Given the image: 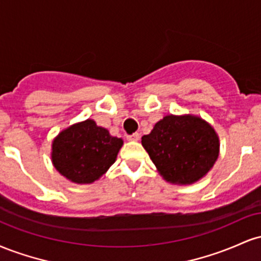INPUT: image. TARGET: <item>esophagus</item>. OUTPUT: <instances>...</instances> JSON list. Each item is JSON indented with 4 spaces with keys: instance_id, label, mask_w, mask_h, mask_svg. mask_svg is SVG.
Masks as SVG:
<instances>
[{
    "instance_id": "1",
    "label": "esophagus",
    "mask_w": 261,
    "mask_h": 261,
    "mask_svg": "<svg viewBox=\"0 0 261 261\" xmlns=\"http://www.w3.org/2000/svg\"><path fill=\"white\" fill-rule=\"evenodd\" d=\"M126 139H127V141H133V142H135V141H139L140 140V134L128 135Z\"/></svg>"
}]
</instances>
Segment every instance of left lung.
Wrapping results in <instances>:
<instances>
[{
    "label": "left lung",
    "instance_id": "obj_1",
    "mask_svg": "<svg viewBox=\"0 0 261 261\" xmlns=\"http://www.w3.org/2000/svg\"><path fill=\"white\" fill-rule=\"evenodd\" d=\"M162 178L190 185L202 179L220 154V139L202 118L191 114L166 115L141 140Z\"/></svg>",
    "mask_w": 261,
    "mask_h": 261
}]
</instances>
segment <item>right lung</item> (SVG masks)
<instances>
[{
    "label": "right lung",
    "instance_id": "add662e5",
    "mask_svg": "<svg viewBox=\"0 0 261 261\" xmlns=\"http://www.w3.org/2000/svg\"><path fill=\"white\" fill-rule=\"evenodd\" d=\"M122 145V139L87 119L64 128L53 140V166L74 184H92L112 167Z\"/></svg>",
    "mask_w": 261,
    "mask_h": 261
}]
</instances>
